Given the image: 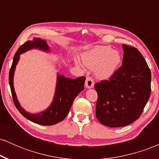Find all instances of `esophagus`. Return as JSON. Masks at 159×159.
Here are the masks:
<instances>
[{
	"label": "esophagus",
	"instance_id": "1",
	"mask_svg": "<svg viewBox=\"0 0 159 159\" xmlns=\"http://www.w3.org/2000/svg\"><path fill=\"white\" fill-rule=\"evenodd\" d=\"M85 85L87 88H92L94 86V80L90 76H87L85 81Z\"/></svg>",
	"mask_w": 159,
	"mask_h": 159
}]
</instances>
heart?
<instances>
[{"label": "heart", "instance_id": "obj_1", "mask_svg": "<svg viewBox=\"0 0 159 159\" xmlns=\"http://www.w3.org/2000/svg\"><path fill=\"white\" fill-rule=\"evenodd\" d=\"M84 64L94 69L96 76L101 78L110 77L116 72L121 63V55L118 51L107 45L95 47L82 57Z\"/></svg>", "mask_w": 159, "mask_h": 159}]
</instances>
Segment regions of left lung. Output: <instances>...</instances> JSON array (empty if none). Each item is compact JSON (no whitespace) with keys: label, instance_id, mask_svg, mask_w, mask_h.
<instances>
[{"label":"left lung","instance_id":"1","mask_svg":"<svg viewBox=\"0 0 159 159\" xmlns=\"http://www.w3.org/2000/svg\"><path fill=\"white\" fill-rule=\"evenodd\" d=\"M123 65L108 80L95 84L96 116L108 127H122L138 120L151 93V72L141 53L123 44Z\"/></svg>","mask_w":159,"mask_h":159}]
</instances>
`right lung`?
Segmentation results:
<instances>
[{
  "instance_id": "1",
  "label": "right lung",
  "mask_w": 159,
  "mask_h": 159,
  "mask_svg": "<svg viewBox=\"0 0 159 159\" xmlns=\"http://www.w3.org/2000/svg\"><path fill=\"white\" fill-rule=\"evenodd\" d=\"M33 48H41L45 51L49 50L46 42L40 39H34V41L28 40L19 47L14 55L13 61L9 74V83L12 93V100L18 111L27 120L39 125H52L64 120L66 115L68 114L74 99L78 96V94L84 90L86 78L84 76H81L75 79H71V78H64L63 75H59L57 77L55 96L51 106L41 114H28L20 106L16 98L13 87V74L16 65L17 64L19 60V54Z\"/></svg>"
}]
</instances>
